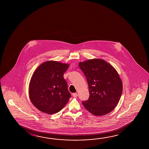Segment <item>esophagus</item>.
I'll list each match as a JSON object with an SVG mask.
<instances>
[{"instance_id":"34e87169","label":"esophagus","mask_w":149,"mask_h":149,"mask_svg":"<svg viewBox=\"0 0 149 149\" xmlns=\"http://www.w3.org/2000/svg\"><path fill=\"white\" fill-rule=\"evenodd\" d=\"M77 95H77V93H73V96L74 98H76Z\"/></svg>"}]
</instances>
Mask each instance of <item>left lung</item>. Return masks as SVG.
I'll use <instances>...</instances> for the list:
<instances>
[{
  "instance_id": "1",
  "label": "left lung",
  "mask_w": 149,
  "mask_h": 149,
  "mask_svg": "<svg viewBox=\"0 0 149 149\" xmlns=\"http://www.w3.org/2000/svg\"><path fill=\"white\" fill-rule=\"evenodd\" d=\"M88 83L89 97L82 102L91 114L101 116L116 107L123 92V84L117 71L107 62L95 59L80 62Z\"/></svg>"
}]
</instances>
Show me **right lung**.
Returning <instances> with one entry per match:
<instances>
[{
  "label": "right lung",
  "mask_w": 149,
  "mask_h": 149,
  "mask_svg": "<svg viewBox=\"0 0 149 149\" xmlns=\"http://www.w3.org/2000/svg\"><path fill=\"white\" fill-rule=\"evenodd\" d=\"M68 64L56 61L44 62L35 71L29 83L31 101L37 109L48 114L60 111L71 98L64 73Z\"/></svg>",
  "instance_id": "right-lung-1"
}]
</instances>
